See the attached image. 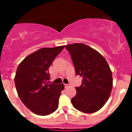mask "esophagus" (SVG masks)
<instances>
[{
  "label": "esophagus",
  "instance_id": "esophagus-1",
  "mask_svg": "<svg viewBox=\"0 0 132 132\" xmlns=\"http://www.w3.org/2000/svg\"><path fill=\"white\" fill-rule=\"evenodd\" d=\"M64 86H65V87H66V88H67V87H70V86H71V84H64Z\"/></svg>",
  "mask_w": 132,
  "mask_h": 132
}]
</instances>
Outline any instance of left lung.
<instances>
[{
	"mask_svg": "<svg viewBox=\"0 0 132 132\" xmlns=\"http://www.w3.org/2000/svg\"><path fill=\"white\" fill-rule=\"evenodd\" d=\"M65 48L71 54L76 75L82 77L81 85L75 87L72 105L84 113L95 112L105 105L111 93L113 80L109 66L98 51L84 44Z\"/></svg>",
	"mask_w": 132,
	"mask_h": 132,
	"instance_id": "1",
	"label": "left lung"
}]
</instances>
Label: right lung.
Returning a JSON list of instances; mask_svg holds the SVG:
<instances>
[{"instance_id":"1","label":"right lung","mask_w":132,"mask_h":132,"mask_svg":"<svg viewBox=\"0 0 132 132\" xmlns=\"http://www.w3.org/2000/svg\"><path fill=\"white\" fill-rule=\"evenodd\" d=\"M64 47L41 48L25 57L16 69L14 79L16 91L24 105L35 114L47 116L58 107L64 86L48 83V69Z\"/></svg>"}]
</instances>
